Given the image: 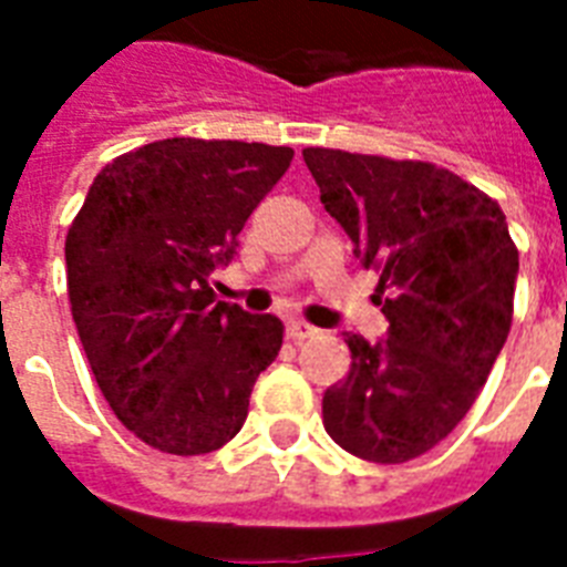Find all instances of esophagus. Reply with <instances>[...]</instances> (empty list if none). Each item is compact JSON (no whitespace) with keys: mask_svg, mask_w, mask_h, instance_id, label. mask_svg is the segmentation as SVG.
Listing matches in <instances>:
<instances>
[{"mask_svg":"<svg viewBox=\"0 0 567 567\" xmlns=\"http://www.w3.org/2000/svg\"><path fill=\"white\" fill-rule=\"evenodd\" d=\"M288 338H291L293 344H300L306 338H315L320 332L318 327H311V323H302V320H288V327H285Z\"/></svg>","mask_w":567,"mask_h":567,"instance_id":"obj_1","label":"esophagus"}]
</instances>
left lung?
Returning <instances> with one entry per match:
<instances>
[{"mask_svg": "<svg viewBox=\"0 0 567 567\" xmlns=\"http://www.w3.org/2000/svg\"><path fill=\"white\" fill-rule=\"evenodd\" d=\"M320 203L379 270L385 338H347L350 373L323 394V426L368 462L400 465L474 405L512 327L518 249L492 196L426 162L302 150Z\"/></svg>", "mask_w": 567, "mask_h": 567, "instance_id": "8db88e82", "label": "left lung"}]
</instances>
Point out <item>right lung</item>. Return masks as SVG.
I'll return each instance as SVG.
<instances>
[{
  "label": "right lung",
  "mask_w": 567,
  "mask_h": 567,
  "mask_svg": "<svg viewBox=\"0 0 567 567\" xmlns=\"http://www.w3.org/2000/svg\"><path fill=\"white\" fill-rule=\"evenodd\" d=\"M288 146L167 137L102 167L66 231L84 353L120 423L150 447L199 456L247 421L282 320L214 300L208 276L291 167Z\"/></svg>",
  "instance_id": "1"
}]
</instances>
